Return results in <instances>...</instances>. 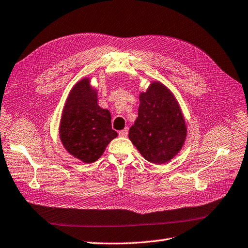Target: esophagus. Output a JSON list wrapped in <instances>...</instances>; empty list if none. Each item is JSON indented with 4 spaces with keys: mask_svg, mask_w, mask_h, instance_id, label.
<instances>
[{
    "mask_svg": "<svg viewBox=\"0 0 248 248\" xmlns=\"http://www.w3.org/2000/svg\"><path fill=\"white\" fill-rule=\"evenodd\" d=\"M128 133H129V129L128 128H124V130H122V131H119V136H122V137H126L128 136Z\"/></svg>",
    "mask_w": 248,
    "mask_h": 248,
    "instance_id": "obj_1",
    "label": "esophagus"
}]
</instances>
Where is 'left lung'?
I'll return each instance as SVG.
<instances>
[{
    "instance_id": "8db88e82",
    "label": "left lung",
    "mask_w": 248,
    "mask_h": 248,
    "mask_svg": "<svg viewBox=\"0 0 248 248\" xmlns=\"http://www.w3.org/2000/svg\"><path fill=\"white\" fill-rule=\"evenodd\" d=\"M138 117L129 138L145 160L163 164L179 153L187 136L185 116L178 100L160 81H152L139 93Z\"/></svg>"
}]
</instances>
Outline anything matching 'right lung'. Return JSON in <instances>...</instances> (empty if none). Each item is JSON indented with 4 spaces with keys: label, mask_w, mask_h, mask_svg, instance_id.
Here are the masks:
<instances>
[{
    "label": "right lung",
    "mask_w": 248,
    "mask_h": 248,
    "mask_svg": "<svg viewBox=\"0 0 248 248\" xmlns=\"http://www.w3.org/2000/svg\"><path fill=\"white\" fill-rule=\"evenodd\" d=\"M98 90L91 78L78 80L70 90L60 123V139L70 155L84 163L96 161L114 138L111 114L97 104Z\"/></svg>",
    "instance_id": "right-lung-1"
}]
</instances>
